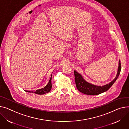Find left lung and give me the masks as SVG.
<instances>
[{
    "mask_svg": "<svg viewBox=\"0 0 129 129\" xmlns=\"http://www.w3.org/2000/svg\"><path fill=\"white\" fill-rule=\"evenodd\" d=\"M121 69V63L120 61L119 60V66L118 68V72L117 75L115 77V78L110 83L103 85V86H100V85H96L90 83L88 82L85 81L81 74L77 73L76 71H74L75 75V83L76 85L77 89L80 92L87 94V95H98L102 93H103L105 91H107L114 83L116 81L120 73Z\"/></svg>",
    "mask_w": 129,
    "mask_h": 129,
    "instance_id": "1",
    "label": "left lung"
}]
</instances>
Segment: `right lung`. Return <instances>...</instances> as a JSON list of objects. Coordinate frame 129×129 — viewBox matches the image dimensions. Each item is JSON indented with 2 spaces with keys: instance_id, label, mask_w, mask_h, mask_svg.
Segmentation results:
<instances>
[{
  "instance_id": "1",
  "label": "right lung",
  "mask_w": 129,
  "mask_h": 129,
  "mask_svg": "<svg viewBox=\"0 0 129 129\" xmlns=\"http://www.w3.org/2000/svg\"><path fill=\"white\" fill-rule=\"evenodd\" d=\"M51 79H52V75L51 76V78L50 79V80L46 85L44 88H42L39 90H37L35 92L33 91H26V92H29V93H35L37 94H39V95H42V94H45L46 93H47L49 92L52 88V83H51Z\"/></svg>"
}]
</instances>
